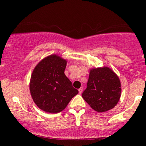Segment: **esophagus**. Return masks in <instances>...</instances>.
Instances as JSON below:
<instances>
[{
  "mask_svg": "<svg viewBox=\"0 0 146 146\" xmlns=\"http://www.w3.org/2000/svg\"><path fill=\"white\" fill-rule=\"evenodd\" d=\"M78 91H79V93H80V94H82V91H83V88H82H82H80V89L78 90Z\"/></svg>",
  "mask_w": 146,
  "mask_h": 146,
  "instance_id": "1",
  "label": "esophagus"
}]
</instances>
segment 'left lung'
<instances>
[{
	"label": "left lung",
	"instance_id": "left-lung-1",
	"mask_svg": "<svg viewBox=\"0 0 146 146\" xmlns=\"http://www.w3.org/2000/svg\"><path fill=\"white\" fill-rule=\"evenodd\" d=\"M121 84L119 78L108 66L90 69L87 88L82 98L98 113L113 108L121 97Z\"/></svg>",
	"mask_w": 146,
	"mask_h": 146
}]
</instances>
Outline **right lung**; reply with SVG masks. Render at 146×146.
Segmentation results:
<instances>
[{
	"label": "right lung",
	"instance_id": "right-lung-1",
	"mask_svg": "<svg viewBox=\"0 0 146 146\" xmlns=\"http://www.w3.org/2000/svg\"><path fill=\"white\" fill-rule=\"evenodd\" d=\"M67 60L56 54L46 56L35 66L29 82L31 98L37 106L48 113H58L78 93L64 74Z\"/></svg>",
	"mask_w": 146,
	"mask_h": 146
}]
</instances>
